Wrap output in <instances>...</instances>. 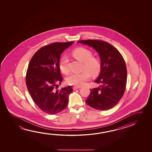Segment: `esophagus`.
Returning a JSON list of instances; mask_svg holds the SVG:
<instances>
[{
  "mask_svg": "<svg viewBox=\"0 0 152 152\" xmlns=\"http://www.w3.org/2000/svg\"><path fill=\"white\" fill-rule=\"evenodd\" d=\"M73 90H75L76 89H77V88H80V86H73Z\"/></svg>",
  "mask_w": 152,
  "mask_h": 152,
  "instance_id": "obj_1",
  "label": "esophagus"
}]
</instances>
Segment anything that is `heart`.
I'll return each mask as SVG.
<instances>
[{
  "instance_id": "1",
  "label": "heart",
  "mask_w": 152,
  "mask_h": 152,
  "mask_svg": "<svg viewBox=\"0 0 152 152\" xmlns=\"http://www.w3.org/2000/svg\"><path fill=\"white\" fill-rule=\"evenodd\" d=\"M72 56L83 62L82 72L79 73H72L66 79L68 84L75 86H81L88 81L90 77V74L92 76H96L101 72V62L100 60L93 57L92 52L86 48H79L72 50ZM69 59L66 55L61 56L59 61V67L62 72L67 74L69 72L68 68Z\"/></svg>"
}]
</instances>
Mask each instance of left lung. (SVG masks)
I'll use <instances>...</instances> for the list:
<instances>
[{"label": "left lung", "mask_w": 152, "mask_h": 152, "mask_svg": "<svg viewBox=\"0 0 152 152\" xmlns=\"http://www.w3.org/2000/svg\"><path fill=\"white\" fill-rule=\"evenodd\" d=\"M78 43L94 48L100 56L102 65L100 75L94 81L100 85L90 89L86 103L98 110L112 108L122 98L126 85L127 70L122 54L114 46L104 40L88 39Z\"/></svg>", "instance_id": "left-lung-1"}]
</instances>
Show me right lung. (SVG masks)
<instances>
[{"label": "right lung", "mask_w": 152, "mask_h": 152, "mask_svg": "<svg viewBox=\"0 0 152 152\" xmlns=\"http://www.w3.org/2000/svg\"><path fill=\"white\" fill-rule=\"evenodd\" d=\"M73 43L55 42L44 46L34 54L28 65L26 76L28 90L38 107L48 114L65 109L72 92L71 86L58 88L63 79L59 67L61 54Z\"/></svg>", "instance_id": "add662e5"}]
</instances>
